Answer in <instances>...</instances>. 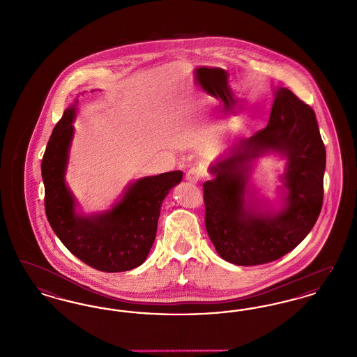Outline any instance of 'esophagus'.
<instances>
[{"label":"esophagus","mask_w":357,"mask_h":357,"mask_svg":"<svg viewBox=\"0 0 357 357\" xmlns=\"http://www.w3.org/2000/svg\"><path fill=\"white\" fill-rule=\"evenodd\" d=\"M202 176H204V172H202L201 169H198V167H191V169L186 172L187 181H188V182H192V183H197Z\"/></svg>","instance_id":"1"}]
</instances>
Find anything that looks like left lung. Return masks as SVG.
<instances>
[{
    "mask_svg": "<svg viewBox=\"0 0 357 357\" xmlns=\"http://www.w3.org/2000/svg\"><path fill=\"white\" fill-rule=\"evenodd\" d=\"M266 151L289 159L287 207L274 216L244 204L248 163ZM325 158L314 111L291 91L277 89L268 126L239 140L210 167L214 179L204 183V225L218 255L230 264L255 266L293 250L320 215Z\"/></svg>",
    "mask_w": 357,
    "mask_h": 357,
    "instance_id": "8db88e82",
    "label": "left lung"
}]
</instances>
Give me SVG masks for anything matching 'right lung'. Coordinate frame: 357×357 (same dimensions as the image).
Wrapping results in <instances>:
<instances>
[{
	"label": "right lung",
	"instance_id": "obj_1",
	"mask_svg": "<svg viewBox=\"0 0 357 357\" xmlns=\"http://www.w3.org/2000/svg\"><path fill=\"white\" fill-rule=\"evenodd\" d=\"M75 107H69L53 128L41 162L45 214L54 234L73 255L100 272L118 273L142 265L153 246L160 206L182 171L136 181L112 210L96 217L75 214V199L64 183L73 135Z\"/></svg>",
	"mask_w": 357,
	"mask_h": 357
}]
</instances>
